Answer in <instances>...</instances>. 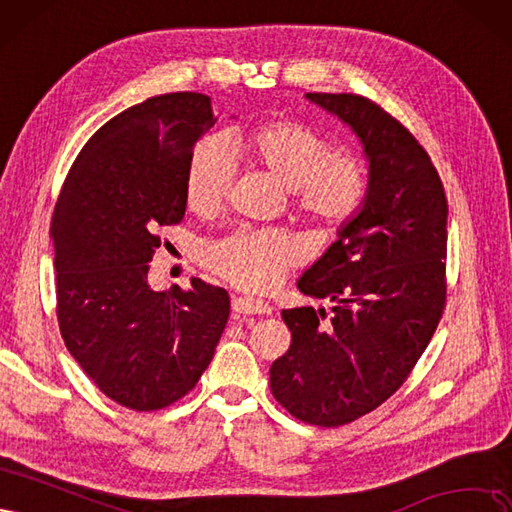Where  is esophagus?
<instances>
[{"instance_id": "obj_1", "label": "esophagus", "mask_w": 512, "mask_h": 512, "mask_svg": "<svg viewBox=\"0 0 512 512\" xmlns=\"http://www.w3.org/2000/svg\"><path fill=\"white\" fill-rule=\"evenodd\" d=\"M232 310L238 312V315H270L272 308L255 298H234L232 300Z\"/></svg>"}]
</instances>
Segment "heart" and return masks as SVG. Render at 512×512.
<instances>
[{
  "label": "heart",
  "instance_id": "heart-1",
  "mask_svg": "<svg viewBox=\"0 0 512 512\" xmlns=\"http://www.w3.org/2000/svg\"><path fill=\"white\" fill-rule=\"evenodd\" d=\"M249 151L263 168L291 189L293 206L327 232L344 227L368 195L364 161L334 146L315 129L295 121L270 123L249 138ZM236 178V157L225 136H208L193 148L187 176V206L200 214L217 212ZM306 249L285 229L242 227L208 244L204 263L227 283L249 291L272 289Z\"/></svg>",
  "mask_w": 512,
  "mask_h": 512
}]
</instances>
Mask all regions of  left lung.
Instances as JSON below:
<instances>
[{
	"label": "left lung",
	"instance_id": "1",
	"mask_svg": "<svg viewBox=\"0 0 512 512\" xmlns=\"http://www.w3.org/2000/svg\"><path fill=\"white\" fill-rule=\"evenodd\" d=\"M364 144L366 202L338 240L302 274L298 289L336 302L283 310L289 351L270 389L289 415L338 427L368 415L402 387L447 304L449 204L430 155L368 97L306 93Z\"/></svg>",
	"mask_w": 512,
	"mask_h": 512
}]
</instances>
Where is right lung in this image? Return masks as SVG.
<instances>
[{"instance_id": "obj_1", "label": "right lung", "mask_w": 512, "mask_h": 512, "mask_svg": "<svg viewBox=\"0 0 512 512\" xmlns=\"http://www.w3.org/2000/svg\"><path fill=\"white\" fill-rule=\"evenodd\" d=\"M217 123L208 95L166 93L123 110L82 146L53 212L57 321L104 395L159 410L197 385L229 317L225 289L191 278L153 291L161 227L183 221L195 142Z\"/></svg>"}]
</instances>
